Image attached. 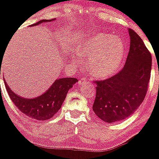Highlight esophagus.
<instances>
[{
    "instance_id": "1",
    "label": "esophagus",
    "mask_w": 159,
    "mask_h": 159,
    "mask_svg": "<svg viewBox=\"0 0 159 159\" xmlns=\"http://www.w3.org/2000/svg\"><path fill=\"white\" fill-rule=\"evenodd\" d=\"M86 82H89L88 78H81V80L79 81L80 84H84V83H86Z\"/></svg>"
}]
</instances>
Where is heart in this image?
Returning a JSON list of instances; mask_svg holds the SVG:
<instances>
[{
    "instance_id": "1",
    "label": "heart",
    "mask_w": 159,
    "mask_h": 159,
    "mask_svg": "<svg viewBox=\"0 0 159 159\" xmlns=\"http://www.w3.org/2000/svg\"><path fill=\"white\" fill-rule=\"evenodd\" d=\"M80 55L89 59L87 68L97 78L115 74L122 63L124 48L122 41L110 34L94 35L81 46Z\"/></svg>"
}]
</instances>
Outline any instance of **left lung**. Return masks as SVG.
Listing matches in <instances>:
<instances>
[{"mask_svg":"<svg viewBox=\"0 0 159 159\" xmlns=\"http://www.w3.org/2000/svg\"><path fill=\"white\" fill-rule=\"evenodd\" d=\"M130 50L124 66L108 79L97 84L93 110L107 123L130 116L143 101L151 72V55L139 35L128 30Z\"/></svg>","mask_w":159,"mask_h":159,"instance_id":"8db88e82","label":"left lung"}]
</instances>
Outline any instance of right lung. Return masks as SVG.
I'll return each instance as SVG.
<instances>
[{
    "label": "right lung",
    "mask_w": 159,
    "mask_h": 159,
    "mask_svg": "<svg viewBox=\"0 0 159 159\" xmlns=\"http://www.w3.org/2000/svg\"><path fill=\"white\" fill-rule=\"evenodd\" d=\"M51 20H55V19L42 20L32 24V26ZM77 81L78 79L74 78H60L56 80L43 95L33 99H28L18 96L12 92L5 81V85L10 99L21 112L35 120H47L57 113L65 101L68 90L72 88L73 85Z\"/></svg>",
    "instance_id": "add662e5"
}]
</instances>
